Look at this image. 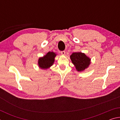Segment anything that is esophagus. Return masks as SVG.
Returning <instances> with one entry per match:
<instances>
[{"instance_id": "1", "label": "esophagus", "mask_w": 120, "mask_h": 120, "mask_svg": "<svg viewBox=\"0 0 120 120\" xmlns=\"http://www.w3.org/2000/svg\"><path fill=\"white\" fill-rule=\"evenodd\" d=\"M65 53H66L65 51H61V54H62V55H64Z\"/></svg>"}]
</instances>
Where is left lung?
Returning a JSON list of instances; mask_svg holds the SVG:
<instances>
[{
    "instance_id": "8db88e82",
    "label": "left lung",
    "mask_w": 120,
    "mask_h": 120,
    "mask_svg": "<svg viewBox=\"0 0 120 120\" xmlns=\"http://www.w3.org/2000/svg\"><path fill=\"white\" fill-rule=\"evenodd\" d=\"M72 64L78 71H82L88 67L90 59L82 52H75L70 56Z\"/></svg>"
}]
</instances>
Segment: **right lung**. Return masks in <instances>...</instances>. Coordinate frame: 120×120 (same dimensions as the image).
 I'll return each mask as SVG.
<instances>
[{"label":"right lung","mask_w":120,"mask_h":120,"mask_svg":"<svg viewBox=\"0 0 120 120\" xmlns=\"http://www.w3.org/2000/svg\"><path fill=\"white\" fill-rule=\"evenodd\" d=\"M56 56L55 53L49 52L43 57L38 59V66L42 69H47L51 66L54 61V58Z\"/></svg>","instance_id":"obj_1"}]
</instances>
